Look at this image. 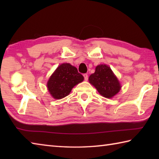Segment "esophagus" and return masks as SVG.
<instances>
[{"label": "esophagus", "instance_id": "esophagus-1", "mask_svg": "<svg viewBox=\"0 0 159 159\" xmlns=\"http://www.w3.org/2000/svg\"><path fill=\"white\" fill-rule=\"evenodd\" d=\"M83 77H84L85 80H88V75L87 74H83Z\"/></svg>", "mask_w": 159, "mask_h": 159}]
</instances>
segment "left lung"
Masks as SVG:
<instances>
[{"instance_id":"left-lung-1","label":"left lung","mask_w":159,"mask_h":159,"mask_svg":"<svg viewBox=\"0 0 159 159\" xmlns=\"http://www.w3.org/2000/svg\"><path fill=\"white\" fill-rule=\"evenodd\" d=\"M88 80L99 93L107 98H112L121 88L117 77L106 64L97 66L95 73L90 75Z\"/></svg>"}]
</instances>
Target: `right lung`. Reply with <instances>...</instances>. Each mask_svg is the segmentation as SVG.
<instances>
[{
	"instance_id": "right-lung-1",
	"label": "right lung",
	"mask_w": 159,
	"mask_h": 159,
	"mask_svg": "<svg viewBox=\"0 0 159 159\" xmlns=\"http://www.w3.org/2000/svg\"><path fill=\"white\" fill-rule=\"evenodd\" d=\"M83 79L76 67L69 63L61 64L48 80V90L54 99H60L69 95L72 88Z\"/></svg>"
}]
</instances>
